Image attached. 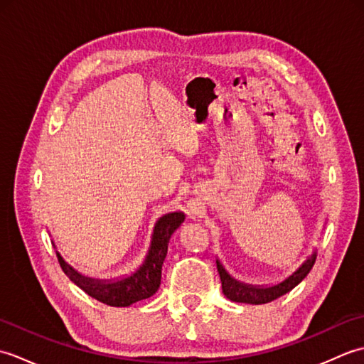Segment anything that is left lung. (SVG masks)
I'll return each instance as SVG.
<instances>
[{"mask_svg": "<svg viewBox=\"0 0 364 364\" xmlns=\"http://www.w3.org/2000/svg\"><path fill=\"white\" fill-rule=\"evenodd\" d=\"M316 257H318V252L314 249L311 255H308L306 259L301 262L292 274L286 277L284 280L274 284H250L239 282L235 277H231L228 274V270L223 267L220 259H215V262H218V270L222 282V292L225 294L227 299L237 301V304L262 305L284 296V294H288L291 289L296 288V286L310 274Z\"/></svg>", "mask_w": 364, "mask_h": 364, "instance_id": "8db88e82", "label": "left lung"}]
</instances>
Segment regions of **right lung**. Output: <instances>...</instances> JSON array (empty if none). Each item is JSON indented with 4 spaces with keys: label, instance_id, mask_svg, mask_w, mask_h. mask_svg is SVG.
<instances>
[{
    "label": "right lung",
    "instance_id": "add662e5",
    "mask_svg": "<svg viewBox=\"0 0 364 364\" xmlns=\"http://www.w3.org/2000/svg\"><path fill=\"white\" fill-rule=\"evenodd\" d=\"M184 219H186V214L183 211L167 213L159 218L154 223L149 252H146L142 264L125 277L105 278L103 280V278L82 275L68 264L63 255L56 250L59 264L65 275L90 297L109 306H129L139 300L151 297L159 289L162 264L167 257L168 241Z\"/></svg>",
    "mask_w": 364,
    "mask_h": 364
}]
</instances>
